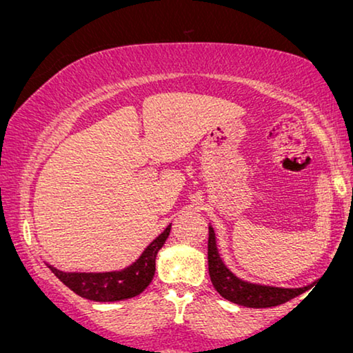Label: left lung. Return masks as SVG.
<instances>
[{"label":"left lung","instance_id":"left-lung-1","mask_svg":"<svg viewBox=\"0 0 353 353\" xmlns=\"http://www.w3.org/2000/svg\"><path fill=\"white\" fill-rule=\"evenodd\" d=\"M208 274H210L214 290L223 296L224 299L231 301L234 304L243 305V307L264 309L280 305L287 301L303 294L307 287L304 288H282L272 287V285L253 283L247 280L239 279L236 274L226 268L219 256L216 248V237L212 226H208Z\"/></svg>","mask_w":353,"mask_h":353}]
</instances>
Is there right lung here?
Masks as SVG:
<instances>
[{
  "label": "right lung",
  "instance_id": "1",
  "mask_svg": "<svg viewBox=\"0 0 353 353\" xmlns=\"http://www.w3.org/2000/svg\"><path fill=\"white\" fill-rule=\"evenodd\" d=\"M172 224L145 248L140 258L127 268L111 272H63L49 265L55 277L81 298L97 303H114L139 296L151 283L156 272V256L170 234Z\"/></svg>",
  "mask_w": 353,
  "mask_h": 353
}]
</instances>
